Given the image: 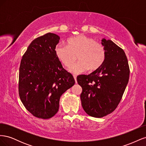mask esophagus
<instances>
[{
  "label": "esophagus",
  "mask_w": 146,
  "mask_h": 146,
  "mask_svg": "<svg viewBox=\"0 0 146 146\" xmlns=\"http://www.w3.org/2000/svg\"><path fill=\"white\" fill-rule=\"evenodd\" d=\"M73 77L74 78L75 81H76V83H77V76H76V75H73Z\"/></svg>",
  "instance_id": "1"
}]
</instances>
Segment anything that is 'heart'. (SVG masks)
I'll list each match as a JSON object with an SVG mask.
<instances>
[{"label":"heart","instance_id":"b5f03b06","mask_svg":"<svg viewBox=\"0 0 146 146\" xmlns=\"http://www.w3.org/2000/svg\"><path fill=\"white\" fill-rule=\"evenodd\" d=\"M55 54L66 67H70L75 60V55H77L79 60L69 69L75 74L84 72L89 69L91 70L98 69L104 63L105 58L103 46L84 35L69 38L67 45H57Z\"/></svg>","mask_w":146,"mask_h":146}]
</instances>
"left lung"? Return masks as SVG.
<instances>
[{"instance_id":"obj_1","label":"left lung","mask_w":146,"mask_h":146,"mask_svg":"<svg viewBox=\"0 0 146 146\" xmlns=\"http://www.w3.org/2000/svg\"><path fill=\"white\" fill-rule=\"evenodd\" d=\"M105 58L99 68L77 77L82 88V105L92 117H102L112 113L120 102L129 82L130 69L124 51L111 40L103 38Z\"/></svg>"}]
</instances>
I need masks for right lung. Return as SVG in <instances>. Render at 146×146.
Instances as JSON below:
<instances>
[{"label": "right lung", "mask_w": 146, "mask_h": 146, "mask_svg": "<svg viewBox=\"0 0 146 146\" xmlns=\"http://www.w3.org/2000/svg\"><path fill=\"white\" fill-rule=\"evenodd\" d=\"M60 38L48 33L30 43L22 58L19 94L25 108L35 117L49 119L58 112L61 96L75 84L55 54Z\"/></svg>", "instance_id": "add662e5"}]
</instances>
